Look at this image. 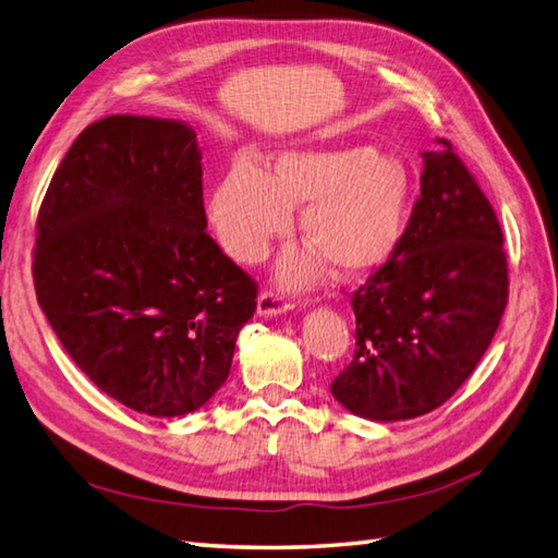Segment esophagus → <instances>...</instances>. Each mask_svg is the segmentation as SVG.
<instances>
[{
	"label": "esophagus",
	"instance_id": "1",
	"mask_svg": "<svg viewBox=\"0 0 558 558\" xmlns=\"http://www.w3.org/2000/svg\"><path fill=\"white\" fill-rule=\"evenodd\" d=\"M290 308H292L290 299H284V296L270 292V290H264L259 294V299H256V313H259V316H264V318L280 316V313H288Z\"/></svg>",
	"mask_w": 558,
	"mask_h": 558
}]
</instances>
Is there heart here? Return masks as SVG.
Wrapping results in <instances>:
<instances>
[{
    "label": "heart",
    "instance_id": "1",
    "mask_svg": "<svg viewBox=\"0 0 558 558\" xmlns=\"http://www.w3.org/2000/svg\"><path fill=\"white\" fill-rule=\"evenodd\" d=\"M412 181L401 160L369 146L280 153L268 171L252 160L228 167L209 199L219 245L240 264H259L299 211L308 247L280 259L278 276L290 288H308L325 264L339 276L361 278L387 264L401 245Z\"/></svg>",
    "mask_w": 558,
    "mask_h": 558
}]
</instances>
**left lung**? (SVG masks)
<instances>
[{
    "instance_id": "1",
    "label": "left lung",
    "mask_w": 558,
    "mask_h": 558,
    "mask_svg": "<svg viewBox=\"0 0 558 558\" xmlns=\"http://www.w3.org/2000/svg\"><path fill=\"white\" fill-rule=\"evenodd\" d=\"M422 153L420 199L401 245L353 292L355 353L332 381L353 415L398 422L426 415L462 387L507 306L502 228L464 162Z\"/></svg>"
}]
</instances>
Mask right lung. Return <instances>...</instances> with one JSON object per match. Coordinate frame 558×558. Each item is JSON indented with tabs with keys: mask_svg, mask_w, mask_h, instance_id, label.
<instances>
[{
	"mask_svg": "<svg viewBox=\"0 0 558 558\" xmlns=\"http://www.w3.org/2000/svg\"><path fill=\"white\" fill-rule=\"evenodd\" d=\"M185 122L110 116L56 169L37 217V302L98 389L150 417L203 408L231 373L256 282L207 235Z\"/></svg>",
	"mask_w": 558,
	"mask_h": 558,
	"instance_id": "add662e5",
	"label": "right lung"
}]
</instances>
